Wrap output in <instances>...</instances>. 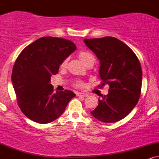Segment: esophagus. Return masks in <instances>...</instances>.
Here are the masks:
<instances>
[{"label":"esophagus","mask_w":159,"mask_h":159,"mask_svg":"<svg viewBox=\"0 0 159 159\" xmlns=\"http://www.w3.org/2000/svg\"><path fill=\"white\" fill-rule=\"evenodd\" d=\"M78 96H84V97H86V96H88V94L87 93H77Z\"/></svg>","instance_id":"1"}]
</instances>
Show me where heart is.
<instances>
[{"instance_id":"obj_1","label":"heart","mask_w":159,"mask_h":159,"mask_svg":"<svg viewBox=\"0 0 159 159\" xmlns=\"http://www.w3.org/2000/svg\"><path fill=\"white\" fill-rule=\"evenodd\" d=\"M78 57H79L80 59L81 60V61L83 62L85 65L87 64L88 62H90L91 61H94V58L92 54H91L90 52H86V51H81V52H80L78 53ZM67 61H68V59H67V58H66V59H64L62 61L61 64V66L62 68H63V67H65L66 66ZM75 86L78 87H81L84 86V83L81 81H77L75 83Z\"/></svg>"}]
</instances>
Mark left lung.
Returning <instances> with one entry per match:
<instances>
[{"label":"left lung","instance_id":"obj_1","mask_svg":"<svg viewBox=\"0 0 159 159\" xmlns=\"http://www.w3.org/2000/svg\"><path fill=\"white\" fill-rule=\"evenodd\" d=\"M87 46L100 61V87L109 85L107 95H102L98 106L91 111L96 119L106 123L120 121L133 110L141 93L142 69L134 52L112 36L84 39Z\"/></svg>","mask_w":159,"mask_h":159}]
</instances>
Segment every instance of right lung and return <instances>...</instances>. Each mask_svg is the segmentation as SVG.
Returning a JSON list of instances; mask_svg holds the SVG:
<instances>
[{
    "instance_id": "add662e5",
    "label": "right lung",
    "mask_w": 159,
    "mask_h": 159,
    "mask_svg": "<svg viewBox=\"0 0 159 159\" xmlns=\"http://www.w3.org/2000/svg\"><path fill=\"white\" fill-rule=\"evenodd\" d=\"M76 49L72 41L45 36L27 45L14 63L12 82L19 107L36 123H51L64 112L72 91L54 93L51 77L59 70L62 61Z\"/></svg>"
}]
</instances>
